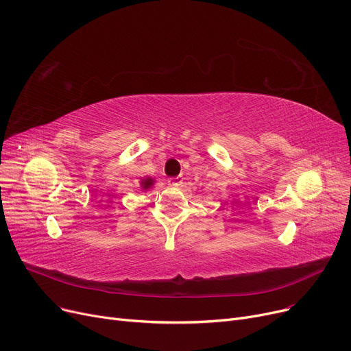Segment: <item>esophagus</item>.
I'll return each instance as SVG.
<instances>
[{"label": "esophagus", "mask_w": 351, "mask_h": 351, "mask_svg": "<svg viewBox=\"0 0 351 351\" xmlns=\"http://www.w3.org/2000/svg\"><path fill=\"white\" fill-rule=\"evenodd\" d=\"M182 182H183V178H182V176L171 178V179L168 180V183H169L171 186H180V185H182Z\"/></svg>", "instance_id": "1"}]
</instances>
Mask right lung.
I'll list each match as a JSON object with an SVG mask.
<instances>
[{
    "mask_svg": "<svg viewBox=\"0 0 351 351\" xmlns=\"http://www.w3.org/2000/svg\"><path fill=\"white\" fill-rule=\"evenodd\" d=\"M155 185V179L154 178H143V179H141V189L142 191H149L152 186Z\"/></svg>",
    "mask_w": 351,
    "mask_h": 351,
    "instance_id": "right-lung-1",
    "label": "right lung"
}]
</instances>
